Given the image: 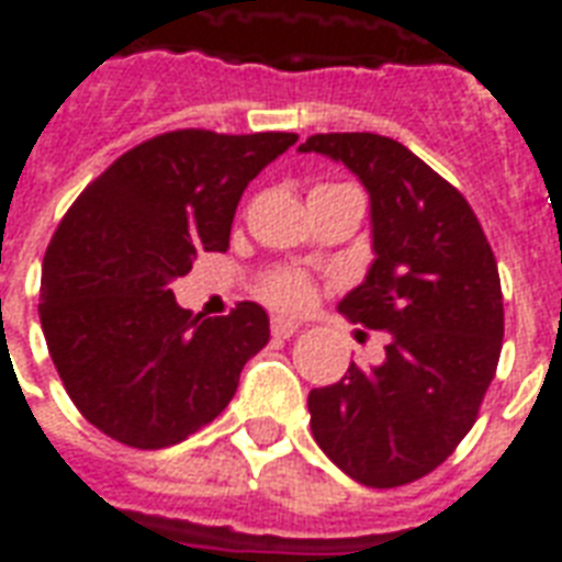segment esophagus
<instances>
[{
	"instance_id": "obj_1",
	"label": "esophagus",
	"mask_w": 562,
	"mask_h": 562,
	"mask_svg": "<svg viewBox=\"0 0 562 562\" xmlns=\"http://www.w3.org/2000/svg\"><path fill=\"white\" fill-rule=\"evenodd\" d=\"M297 328H301V325H297V322H292V318H273V322H270V334H273V337H280V340H285V337H292V334H297Z\"/></svg>"
}]
</instances>
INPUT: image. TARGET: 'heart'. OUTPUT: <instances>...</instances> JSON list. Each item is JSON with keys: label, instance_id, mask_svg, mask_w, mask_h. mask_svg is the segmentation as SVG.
Segmentation results:
<instances>
[{"label": "heart", "instance_id": "obj_1", "mask_svg": "<svg viewBox=\"0 0 562 562\" xmlns=\"http://www.w3.org/2000/svg\"><path fill=\"white\" fill-rule=\"evenodd\" d=\"M256 294L273 310L282 313H301L313 301V280L310 273L294 268H273L261 273L256 282Z\"/></svg>", "mask_w": 562, "mask_h": 562}]
</instances>
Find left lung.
Returning a JSON list of instances; mask_svg holds the SVG:
<instances>
[{
  "mask_svg": "<svg viewBox=\"0 0 562 562\" xmlns=\"http://www.w3.org/2000/svg\"><path fill=\"white\" fill-rule=\"evenodd\" d=\"M342 161L370 192L376 261L340 313L385 330V361L310 391L318 448L367 487H401L460 446L503 349L494 249L470 201L401 140L328 132L301 144Z\"/></svg>",
  "mask_w": 562,
  "mask_h": 562,
  "instance_id": "obj_1",
  "label": "left lung"
}]
</instances>
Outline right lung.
<instances>
[{
	"mask_svg": "<svg viewBox=\"0 0 562 562\" xmlns=\"http://www.w3.org/2000/svg\"><path fill=\"white\" fill-rule=\"evenodd\" d=\"M292 132L177 128L123 153L68 207L42 265L47 352L78 413L144 451L183 442L232 403L270 340L268 313L240 301L192 316L171 280L198 252H225L237 201L292 147Z\"/></svg>",
	"mask_w": 562,
	"mask_h": 562,
	"instance_id": "add662e5",
	"label": "right lung"
}]
</instances>
